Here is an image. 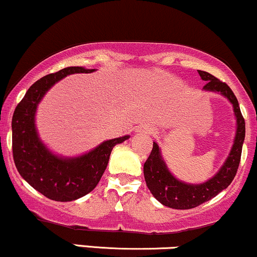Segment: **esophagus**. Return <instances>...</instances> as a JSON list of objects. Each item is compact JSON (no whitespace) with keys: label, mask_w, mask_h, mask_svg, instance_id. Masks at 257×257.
I'll return each mask as SVG.
<instances>
[{"label":"esophagus","mask_w":257,"mask_h":257,"mask_svg":"<svg viewBox=\"0 0 257 257\" xmlns=\"http://www.w3.org/2000/svg\"><path fill=\"white\" fill-rule=\"evenodd\" d=\"M138 132H144V133H153L152 128H150V126H147V125H141L140 128H138Z\"/></svg>","instance_id":"obj_1"}]
</instances>
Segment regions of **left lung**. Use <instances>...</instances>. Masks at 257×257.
<instances>
[{"mask_svg": "<svg viewBox=\"0 0 257 257\" xmlns=\"http://www.w3.org/2000/svg\"><path fill=\"white\" fill-rule=\"evenodd\" d=\"M198 73L203 81H206L203 89L220 91L232 102L235 117H237L238 126L234 144H233L231 153H229L225 164L213 179L202 185L184 184L174 178L161 157L158 145L153 143L152 151L144 164V175H145L147 187L151 191L153 197L159 200L162 204L173 209H181V210L196 208L204 202L214 198L221 191L228 187V185L231 184L237 174L238 167H239L241 147H243L244 138H245V120L240 112L238 100L231 88L225 82L220 81L219 78L210 75L209 72L198 70Z\"/></svg>", "mask_w": 257, "mask_h": 257, "instance_id": "obj_1", "label": "left lung"}]
</instances>
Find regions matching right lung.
Instances as JSON below:
<instances>
[{"mask_svg": "<svg viewBox=\"0 0 257 257\" xmlns=\"http://www.w3.org/2000/svg\"><path fill=\"white\" fill-rule=\"evenodd\" d=\"M91 71L94 69L72 66L38 79L17 105L12 118V150L18 172L35 190L57 202H71L93 191L107 167L113 146L129 139L125 135L107 140L77 158L57 157L38 139L35 112L46 91L65 76Z\"/></svg>", "mask_w": 257, "mask_h": 257, "instance_id": "1", "label": "right lung"}]
</instances>
